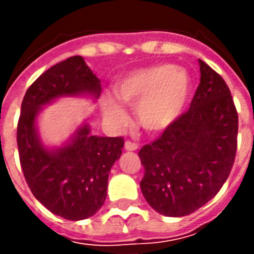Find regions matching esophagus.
<instances>
[{
    "label": "esophagus",
    "mask_w": 254,
    "mask_h": 254,
    "mask_svg": "<svg viewBox=\"0 0 254 254\" xmlns=\"http://www.w3.org/2000/svg\"><path fill=\"white\" fill-rule=\"evenodd\" d=\"M138 148V145L136 143H133V141H127L125 143V149L127 151H136Z\"/></svg>",
    "instance_id": "34e87169"
}]
</instances>
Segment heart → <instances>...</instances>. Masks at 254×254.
I'll use <instances>...</instances> for the list:
<instances>
[{
  "label": "heart",
  "instance_id": "1",
  "mask_svg": "<svg viewBox=\"0 0 254 254\" xmlns=\"http://www.w3.org/2000/svg\"><path fill=\"white\" fill-rule=\"evenodd\" d=\"M189 74L174 64L143 67L120 78L114 94L127 105L136 107L138 124L151 133L165 130L181 117L190 98ZM102 111L107 121L124 127L129 121L127 110L116 99L106 98Z\"/></svg>",
  "mask_w": 254,
  "mask_h": 254
}]
</instances>
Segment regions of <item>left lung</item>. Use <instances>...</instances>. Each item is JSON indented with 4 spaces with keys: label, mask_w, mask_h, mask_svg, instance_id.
<instances>
[{
    "label": "left lung",
    "mask_w": 254,
    "mask_h": 254,
    "mask_svg": "<svg viewBox=\"0 0 254 254\" xmlns=\"http://www.w3.org/2000/svg\"><path fill=\"white\" fill-rule=\"evenodd\" d=\"M200 84L185 111L138 156L143 196L156 212L185 216L223 187L237 152L238 114L227 84L198 60Z\"/></svg>",
    "instance_id": "8db88e82"
}]
</instances>
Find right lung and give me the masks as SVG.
<instances>
[{
	"label": "right lung",
	"instance_id": "1",
	"mask_svg": "<svg viewBox=\"0 0 254 254\" xmlns=\"http://www.w3.org/2000/svg\"><path fill=\"white\" fill-rule=\"evenodd\" d=\"M63 96H100V80L80 56L47 69L27 89L17 124L20 165L36 200L61 218L83 220L105 202L109 173L121 156L124 138L94 136L84 124L63 147L46 148L36 117Z\"/></svg>",
	"mask_w": 254,
	"mask_h": 254
}]
</instances>
